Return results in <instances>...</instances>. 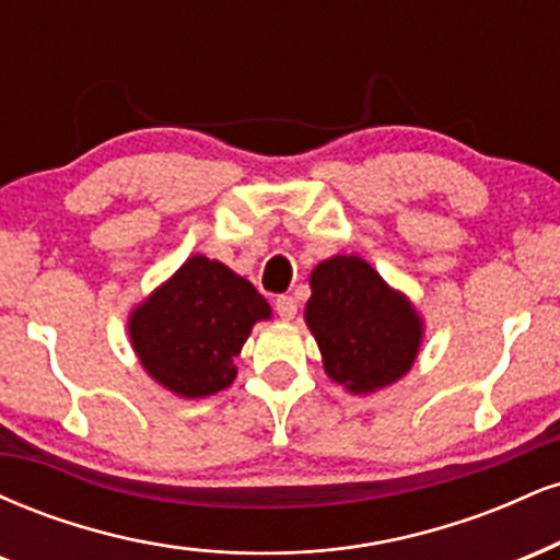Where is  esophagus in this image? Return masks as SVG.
Wrapping results in <instances>:
<instances>
[{"label":"esophagus","instance_id":"34e87169","mask_svg":"<svg viewBox=\"0 0 560 560\" xmlns=\"http://www.w3.org/2000/svg\"><path fill=\"white\" fill-rule=\"evenodd\" d=\"M276 313L284 320H292L298 316V300L292 294H281V298H276Z\"/></svg>","mask_w":560,"mask_h":560}]
</instances>
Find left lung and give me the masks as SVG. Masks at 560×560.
Returning a JSON list of instances; mask_svg holds the SVG:
<instances>
[{"label":"left lung","mask_w":560,"mask_h":560,"mask_svg":"<svg viewBox=\"0 0 560 560\" xmlns=\"http://www.w3.org/2000/svg\"><path fill=\"white\" fill-rule=\"evenodd\" d=\"M305 324L324 371L352 395H371L408 374L423 342V318L358 255H331L311 273Z\"/></svg>","instance_id":"left-lung-1"}]
</instances>
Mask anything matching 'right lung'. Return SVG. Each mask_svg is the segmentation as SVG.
I'll return each instance as SVG.
<instances>
[{"instance_id":"right-lung-1","label":"right lung","mask_w":560,"mask_h":560,"mask_svg":"<svg viewBox=\"0 0 560 560\" xmlns=\"http://www.w3.org/2000/svg\"><path fill=\"white\" fill-rule=\"evenodd\" d=\"M271 305L221 260L191 255L171 279L128 313V337L141 369L184 400L215 395L236 378L240 355Z\"/></svg>"}]
</instances>
